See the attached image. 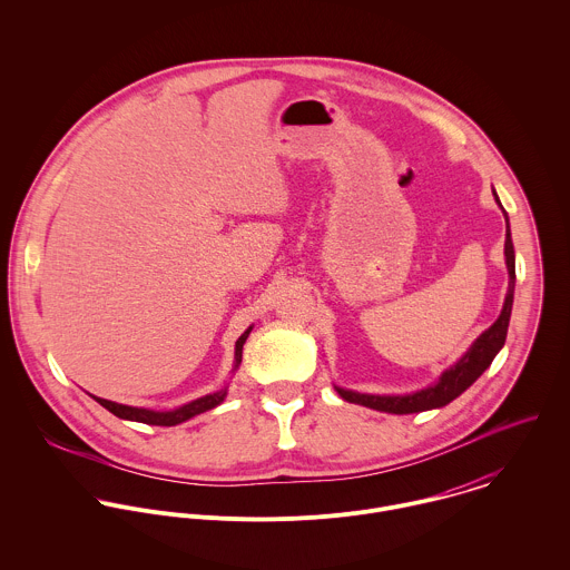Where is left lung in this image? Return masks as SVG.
<instances>
[{
	"mask_svg": "<svg viewBox=\"0 0 570 570\" xmlns=\"http://www.w3.org/2000/svg\"><path fill=\"white\" fill-rule=\"evenodd\" d=\"M493 195H495V190H493ZM495 202L500 206L498 195H495ZM504 222H507L504 263H507V272H509V289H507L504 305H502V312H500L498 321L474 340V344L468 348V353L456 364H452L448 371H443V375L439 377V382L434 386H428V389L410 393V395H366V393H355V391H346V389L335 386L337 395L344 402L373 407V410H380V412H391V414L423 412V410H432V407L450 404L452 400H456L463 391H468L485 373V368H489L495 353L502 348V344L507 340V326H509L511 305H513L515 252H513V242H511V233H509L507 213H504Z\"/></svg>",
	"mask_w": 570,
	"mask_h": 570,
	"instance_id": "1",
	"label": "left lung"
}]
</instances>
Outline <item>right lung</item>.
<instances>
[{"mask_svg":"<svg viewBox=\"0 0 570 570\" xmlns=\"http://www.w3.org/2000/svg\"><path fill=\"white\" fill-rule=\"evenodd\" d=\"M249 331H252V326L245 333H242V337L235 344V366H233V371H237L239 364H242L244 344L247 335H249ZM226 395H228V389H222V391H217L213 395L199 397V400H195L190 404H184V406L175 407V410H166V412H156V410H147V407L122 406V404H116V402H109V400H100V397H94V395L91 397L100 406L107 407L111 414H116L120 419H127V421H138V423H147V425H177L181 421H188L195 414H202L206 410L219 406L226 400Z\"/></svg>","mask_w":570,"mask_h":570,"instance_id":"right-lung-1","label":"right lung"}]
</instances>
